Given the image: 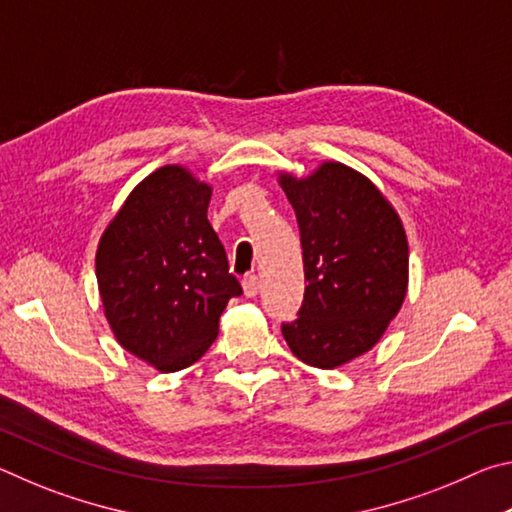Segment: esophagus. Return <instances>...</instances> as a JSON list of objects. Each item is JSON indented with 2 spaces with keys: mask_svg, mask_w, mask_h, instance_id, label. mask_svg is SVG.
I'll return each mask as SVG.
<instances>
[{
  "mask_svg": "<svg viewBox=\"0 0 512 512\" xmlns=\"http://www.w3.org/2000/svg\"><path fill=\"white\" fill-rule=\"evenodd\" d=\"M241 284H244V293H246L248 298H255L257 293H259V277L255 273L246 275L244 282H241Z\"/></svg>",
  "mask_w": 512,
  "mask_h": 512,
  "instance_id": "obj_1",
  "label": "esophagus"
}]
</instances>
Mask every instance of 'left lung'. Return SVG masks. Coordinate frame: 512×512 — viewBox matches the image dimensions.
<instances>
[{
  "mask_svg": "<svg viewBox=\"0 0 512 512\" xmlns=\"http://www.w3.org/2000/svg\"><path fill=\"white\" fill-rule=\"evenodd\" d=\"M300 228L305 298L282 334L300 361L336 368L375 345L400 311L409 244L379 189L341 162L314 176H282Z\"/></svg>",
  "mask_w": 512,
  "mask_h": 512,
  "instance_id": "1",
  "label": "left lung"
}]
</instances>
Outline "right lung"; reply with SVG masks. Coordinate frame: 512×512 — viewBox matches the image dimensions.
Instances as JSON below:
<instances>
[{
    "label": "right lung",
    "mask_w": 512,
    "mask_h": 512,
    "mask_svg": "<svg viewBox=\"0 0 512 512\" xmlns=\"http://www.w3.org/2000/svg\"><path fill=\"white\" fill-rule=\"evenodd\" d=\"M212 189L183 167L137 185L103 232L97 280L117 341L162 372L192 366L241 284L207 221Z\"/></svg>",
    "instance_id": "right-lung-1"
}]
</instances>
